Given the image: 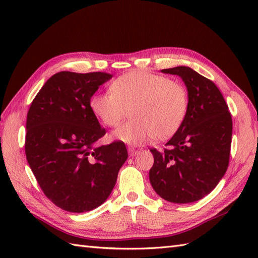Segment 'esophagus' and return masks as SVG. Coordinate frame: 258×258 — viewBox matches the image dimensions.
I'll return each instance as SVG.
<instances>
[{
	"mask_svg": "<svg viewBox=\"0 0 258 258\" xmlns=\"http://www.w3.org/2000/svg\"><path fill=\"white\" fill-rule=\"evenodd\" d=\"M138 153H139V152L136 151L135 149H131V147L128 149V155H130V156L133 157V156H135L136 154H138Z\"/></svg>",
	"mask_w": 258,
	"mask_h": 258,
	"instance_id": "esophagus-1",
	"label": "esophagus"
}]
</instances>
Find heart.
Here are the masks:
<instances>
[{"mask_svg":"<svg viewBox=\"0 0 258 258\" xmlns=\"http://www.w3.org/2000/svg\"><path fill=\"white\" fill-rule=\"evenodd\" d=\"M90 106L107 127L117 126L130 113L132 119L111 136L114 141L138 146L152 138L163 141L176 133L188 111V95L177 81L133 71L115 80L111 91L93 95Z\"/></svg>","mask_w":258,"mask_h":258,"instance_id":"b5f03b06","label":"heart"}]
</instances>
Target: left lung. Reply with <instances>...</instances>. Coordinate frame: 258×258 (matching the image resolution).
Segmentation results:
<instances>
[{"instance_id":"1","label":"left lung","mask_w":258,"mask_h":258,"mask_svg":"<svg viewBox=\"0 0 258 258\" xmlns=\"http://www.w3.org/2000/svg\"><path fill=\"white\" fill-rule=\"evenodd\" d=\"M178 75L188 94V111L179 130L163 152L152 149V187L162 199L176 204L199 201L210 194L226 173L233 122L217 86L187 67L162 70Z\"/></svg>"}]
</instances>
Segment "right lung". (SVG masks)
<instances>
[{"label":"right lung","mask_w":258,"mask_h":258,"mask_svg":"<svg viewBox=\"0 0 258 258\" xmlns=\"http://www.w3.org/2000/svg\"><path fill=\"white\" fill-rule=\"evenodd\" d=\"M109 79L103 72L54 74L27 113L26 160L43 193L64 211L83 213L102 205L128 157L122 142L96 145L105 130L90 101Z\"/></svg>","instance_id":"right-lung-1"}]
</instances>
